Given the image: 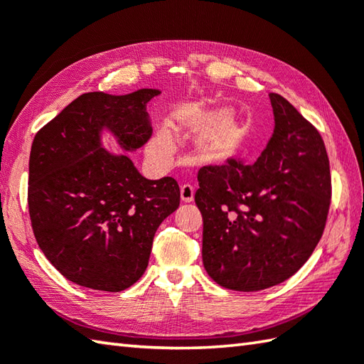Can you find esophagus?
Instances as JSON below:
<instances>
[{
  "label": "esophagus",
  "instance_id": "34e87169",
  "mask_svg": "<svg viewBox=\"0 0 364 364\" xmlns=\"http://www.w3.org/2000/svg\"><path fill=\"white\" fill-rule=\"evenodd\" d=\"M194 188L191 186V184H183L181 186V189H180V196H181V200L183 202H186V203H189V202H192V200H194Z\"/></svg>",
  "mask_w": 364,
  "mask_h": 364
}]
</instances>
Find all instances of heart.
Wrapping results in <instances>:
<instances>
[{
    "label": "heart",
    "instance_id": "1",
    "mask_svg": "<svg viewBox=\"0 0 364 364\" xmlns=\"http://www.w3.org/2000/svg\"><path fill=\"white\" fill-rule=\"evenodd\" d=\"M180 125L200 131L197 150L208 161H222L235 153L242 136V122L237 114L223 107H202L180 114ZM175 133L170 127H159L146 146V154L154 162H164L173 154Z\"/></svg>",
    "mask_w": 364,
    "mask_h": 364
}]
</instances>
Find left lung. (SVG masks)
<instances>
[{
	"instance_id": "1",
	"label": "left lung",
	"mask_w": 364,
	"mask_h": 364,
	"mask_svg": "<svg viewBox=\"0 0 364 364\" xmlns=\"http://www.w3.org/2000/svg\"><path fill=\"white\" fill-rule=\"evenodd\" d=\"M269 98L275 127L257 162L230 159L197 176L203 266L233 291L288 280L311 257L328 214L330 164L321 134L288 100Z\"/></svg>"
}]
</instances>
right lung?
<instances>
[{"instance_id":"obj_1","label":"right lung","mask_w":364,"mask_h":364,"mask_svg":"<svg viewBox=\"0 0 364 364\" xmlns=\"http://www.w3.org/2000/svg\"><path fill=\"white\" fill-rule=\"evenodd\" d=\"M161 94L87 92L36 134L29 156L28 205L45 257L67 280L119 292L149 266L161 222L180 205L172 176L146 180L128 153L102 146L109 134L133 153L151 136L146 103Z\"/></svg>"}]
</instances>
